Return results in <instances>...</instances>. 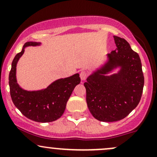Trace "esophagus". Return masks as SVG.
<instances>
[{"instance_id":"1","label":"esophagus","mask_w":157,"mask_h":157,"mask_svg":"<svg viewBox=\"0 0 157 157\" xmlns=\"http://www.w3.org/2000/svg\"><path fill=\"white\" fill-rule=\"evenodd\" d=\"M87 75H88V74L86 71H81L80 73V79L82 80H85L86 79L87 77Z\"/></svg>"}]
</instances>
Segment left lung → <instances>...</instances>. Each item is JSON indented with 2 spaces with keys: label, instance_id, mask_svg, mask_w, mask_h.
Instances as JSON below:
<instances>
[{
  "label": "left lung",
  "instance_id": "1",
  "mask_svg": "<svg viewBox=\"0 0 157 157\" xmlns=\"http://www.w3.org/2000/svg\"><path fill=\"white\" fill-rule=\"evenodd\" d=\"M116 49L107 60L87 78L86 102L90 113L100 121L113 122L126 117L142 97L144 76L139 55L124 39L113 36ZM116 73L109 75L114 69Z\"/></svg>",
  "mask_w": 157,
  "mask_h": 157
}]
</instances>
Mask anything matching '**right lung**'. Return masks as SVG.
Listing matches in <instances>:
<instances>
[{
  "mask_svg": "<svg viewBox=\"0 0 157 157\" xmlns=\"http://www.w3.org/2000/svg\"><path fill=\"white\" fill-rule=\"evenodd\" d=\"M40 42L28 41L22 50L15 56L9 72V84L10 94L15 107L25 116L32 121L40 123L52 122L63 114L67 101L77 85L80 84L78 73L66 78L54 81L44 89L26 90L19 86L17 81V64L23 55L25 48L29 46H39Z\"/></svg>",
  "mask_w": 157,
  "mask_h": 157,
  "instance_id": "right-lung-1",
  "label": "right lung"
}]
</instances>
